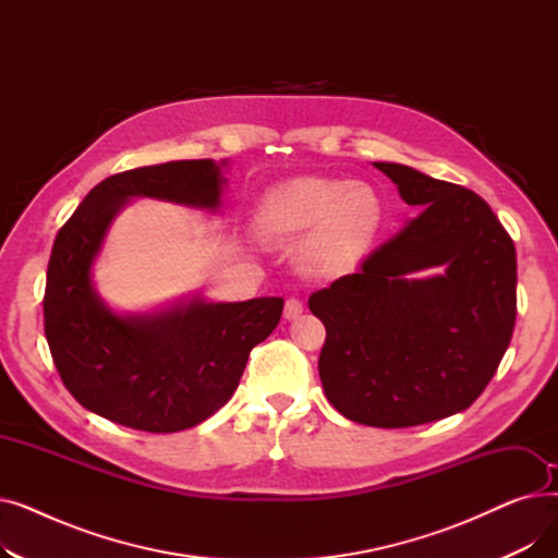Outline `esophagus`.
<instances>
[{"instance_id": "esophagus-1", "label": "esophagus", "mask_w": 558, "mask_h": 558, "mask_svg": "<svg viewBox=\"0 0 558 558\" xmlns=\"http://www.w3.org/2000/svg\"><path fill=\"white\" fill-rule=\"evenodd\" d=\"M303 314V303L299 301V299H289L287 303H284V318L287 320H294V318H299Z\"/></svg>"}]
</instances>
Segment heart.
Returning a JSON list of instances; mask_svg holds the SVG:
<instances>
[{
	"instance_id": "b5f03b06",
	"label": "heart",
	"mask_w": 558,
	"mask_h": 558,
	"mask_svg": "<svg viewBox=\"0 0 558 558\" xmlns=\"http://www.w3.org/2000/svg\"><path fill=\"white\" fill-rule=\"evenodd\" d=\"M383 217V198L371 185L301 175L262 196L255 226L259 238L276 246L307 234L303 269L316 278H337L366 255Z\"/></svg>"
}]
</instances>
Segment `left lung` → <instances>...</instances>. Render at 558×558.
<instances>
[{
	"label": "left lung",
	"mask_w": 558,
	"mask_h": 558,
	"mask_svg": "<svg viewBox=\"0 0 558 558\" xmlns=\"http://www.w3.org/2000/svg\"><path fill=\"white\" fill-rule=\"evenodd\" d=\"M373 165L421 213L357 274L310 296L326 326L318 375L345 418L414 427L463 412L500 366L515 326V246L475 192Z\"/></svg>",
	"instance_id": "8db88e82"
}]
</instances>
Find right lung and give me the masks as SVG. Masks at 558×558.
Instances as JSON below:
<instances>
[{"label": "right lung", "instance_id": "add662e5", "mask_svg": "<svg viewBox=\"0 0 558 558\" xmlns=\"http://www.w3.org/2000/svg\"><path fill=\"white\" fill-rule=\"evenodd\" d=\"M228 160H175L108 175L58 230L47 267L45 335L68 391L117 425L190 429L232 398L253 345L280 320L282 299L215 303L194 294L154 312H117L93 267L133 198L219 213Z\"/></svg>", "mask_w": 558, "mask_h": 558}]
</instances>
